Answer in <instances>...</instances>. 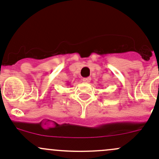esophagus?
Instances as JSON below:
<instances>
[{
	"instance_id": "34e87169",
	"label": "esophagus",
	"mask_w": 159,
	"mask_h": 159,
	"mask_svg": "<svg viewBox=\"0 0 159 159\" xmlns=\"http://www.w3.org/2000/svg\"><path fill=\"white\" fill-rule=\"evenodd\" d=\"M90 80H91L90 77H86V78H83V81L84 82V83H89Z\"/></svg>"
}]
</instances>
